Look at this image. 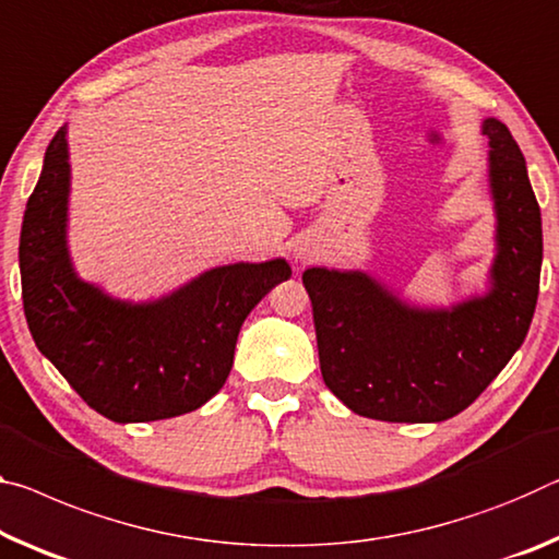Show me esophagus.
<instances>
[{"label":"esophagus","mask_w":559,"mask_h":559,"mask_svg":"<svg viewBox=\"0 0 559 559\" xmlns=\"http://www.w3.org/2000/svg\"><path fill=\"white\" fill-rule=\"evenodd\" d=\"M296 259L298 261H308V259H311V253H308L306 248H296Z\"/></svg>","instance_id":"34e87169"}]
</instances>
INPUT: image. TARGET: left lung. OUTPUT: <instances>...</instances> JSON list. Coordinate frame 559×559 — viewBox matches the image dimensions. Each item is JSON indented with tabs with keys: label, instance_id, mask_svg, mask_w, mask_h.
<instances>
[{
	"label": "left lung",
	"instance_id": "8db88e82",
	"mask_svg": "<svg viewBox=\"0 0 559 559\" xmlns=\"http://www.w3.org/2000/svg\"><path fill=\"white\" fill-rule=\"evenodd\" d=\"M498 255L490 294L453 308H411L360 271L308 269L321 373L362 418L440 423L463 413L498 378L533 321L543 221L525 156L510 129L483 121Z\"/></svg>",
	"mask_w": 559,
	"mask_h": 559
}]
</instances>
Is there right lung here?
I'll list each match as a JSON object with an SVG mask.
<instances>
[{
    "label": "right lung",
    "instance_id": "right-lung-1",
    "mask_svg": "<svg viewBox=\"0 0 559 559\" xmlns=\"http://www.w3.org/2000/svg\"><path fill=\"white\" fill-rule=\"evenodd\" d=\"M67 129L49 141L20 236L22 300L37 348L88 407L114 423L176 418L226 383L238 331L290 265L211 269L154 304L114 300L76 278L67 251Z\"/></svg>",
    "mask_w": 559,
    "mask_h": 559
}]
</instances>
